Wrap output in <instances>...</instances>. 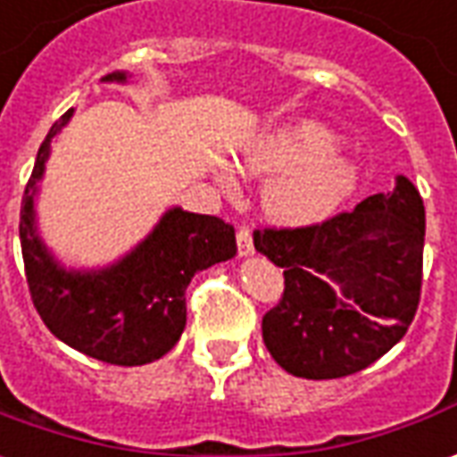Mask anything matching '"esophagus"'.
<instances>
[{
	"label": "esophagus",
	"instance_id": "34e87169",
	"mask_svg": "<svg viewBox=\"0 0 457 457\" xmlns=\"http://www.w3.org/2000/svg\"><path fill=\"white\" fill-rule=\"evenodd\" d=\"M236 244H238V253L241 256H251L253 253V236L248 231L246 226H241L238 231H236Z\"/></svg>",
	"mask_w": 457,
	"mask_h": 457
}]
</instances>
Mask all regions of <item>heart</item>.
I'll return each instance as SVG.
<instances>
[{"label": "heart", "mask_w": 457, "mask_h": 457, "mask_svg": "<svg viewBox=\"0 0 457 457\" xmlns=\"http://www.w3.org/2000/svg\"><path fill=\"white\" fill-rule=\"evenodd\" d=\"M236 169L248 179H269L261 206L281 226L323 221L353 194L358 166L336 149V134L313 119H294L266 129L238 154ZM216 179L231 188V174Z\"/></svg>", "instance_id": "heart-1"}]
</instances>
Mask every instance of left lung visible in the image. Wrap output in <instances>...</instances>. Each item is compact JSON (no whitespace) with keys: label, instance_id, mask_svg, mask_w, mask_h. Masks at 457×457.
<instances>
[{"label":"left lung","instance_id":"left-lung-1","mask_svg":"<svg viewBox=\"0 0 457 457\" xmlns=\"http://www.w3.org/2000/svg\"><path fill=\"white\" fill-rule=\"evenodd\" d=\"M426 209L395 179L355 209L298 228H256L253 246L283 269L263 343L291 376L343 378L388 353L413 323L423 286Z\"/></svg>","mask_w":457,"mask_h":457}]
</instances>
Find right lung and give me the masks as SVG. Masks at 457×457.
Instances as JSON below:
<instances>
[{
    "label": "right lung",
    "instance_id": "obj_1",
    "mask_svg": "<svg viewBox=\"0 0 457 457\" xmlns=\"http://www.w3.org/2000/svg\"><path fill=\"white\" fill-rule=\"evenodd\" d=\"M102 81H127V71H114ZM71 114L74 109L49 129L21 198L19 241L31 301L44 326L79 353L112 366H144L169 353L181 338L194 273L234 259V226L219 216L169 209L156 228L114 266H59L37 236L34 194L52 138Z\"/></svg>",
    "mask_w": 457,
    "mask_h": 457
}]
</instances>
